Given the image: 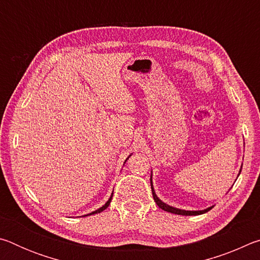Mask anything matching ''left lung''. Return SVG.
I'll return each mask as SVG.
<instances>
[{"mask_svg": "<svg viewBox=\"0 0 260 260\" xmlns=\"http://www.w3.org/2000/svg\"><path fill=\"white\" fill-rule=\"evenodd\" d=\"M240 173H241V171H240ZM151 177H152V175H151ZM151 177H150V184H151V191H152L153 200H155L156 204L159 206L161 210L166 211V212H171V213H175V214H181V215H199V214H203L205 212H208V211H210L211 209H212V206H211V208H208V209H205L203 211H186V210H180V209H177V208H173V206H170V205L165 204L164 202H161L159 199H158L155 190H153Z\"/></svg>", "mask_w": 260, "mask_h": 260, "instance_id": "1", "label": "left lung"}]
</instances>
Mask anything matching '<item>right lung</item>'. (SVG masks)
Wrapping results in <instances>:
<instances>
[{
  "label": "right lung",
  "mask_w": 260,
  "mask_h": 260,
  "mask_svg": "<svg viewBox=\"0 0 260 260\" xmlns=\"http://www.w3.org/2000/svg\"><path fill=\"white\" fill-rule=\"evenodd\" d=\"M111 200H112V195H111V197H110L109 199V201L107 202V203H105L102 208H100L99 210H96V211H94V212H91V213H89V214H86V215H90V214H95V213H100V212H102V211H104L105 209L108 208V206L110 205V202H111Z\"/></svg>",
  "instance_id": "add662e5"
}]
</instances>
